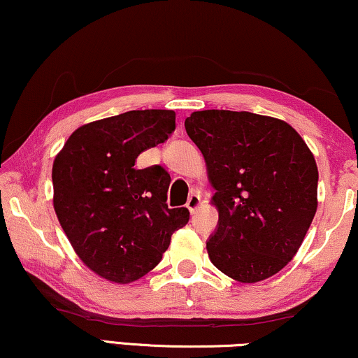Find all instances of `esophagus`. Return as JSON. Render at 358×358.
Here are the masks:
<instances>
[{
	"mask_svg": "<svg viewBox=\"0 0 358 358\" xmlns=\"http://www.w3.org/2000/svg\"><path fill=\"white\" fill-rule=\"evenodd\" d=\"M199 206H201V197H199L197 194H192V196H189L187 203H185V207L189 208V212L194 213L199 208Z\"/></svg>",
	"mask_w": 358,
	"mask_h": 358,
	"instance_id": "obj_1",
	"label": "esophagus"
}]
</instances>
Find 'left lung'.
Listing matches in <instances>:
<instances>
[{
	"mask_svg": "<svg viewBox=\"0 0 358 358\" xmlns=\"http://www.w3.org/2000/svg\"><path fill=\"white\" fill-rule=\"evenodd\" d=\"M184 124L217 190L210 262L240 282L276 275L299 250L317 210L313 152L286 122L250 111H194Z\"/></svg>",
	"mask_w": 358,
	"mask_h": 358,
	"instance_id": "left-lung-1",
	"label": "left lung"
}]
</instances>
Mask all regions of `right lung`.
<instances>
[{
	"label": "right lung",
	"instance_id": "add662e5",
	"mask_svg": "<svg viewBox=\"0 0 358 358\" xmlns=\"http://www.w3.org/2000/svg\"><path fill=\"white\" fill-rule=\"evenodd\" d=\"M176 129L173 110H133L77 128L54 159V208L78 258L105 280L127 285L151 271L171 235L189 222L168 207L161 166L134 168Z\"/></svg>",
	"mask_w": 358,
	"mask_h": 358
}]
</instances>
